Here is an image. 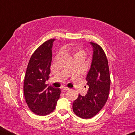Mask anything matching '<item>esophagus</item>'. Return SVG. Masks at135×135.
I'll return each instance as SVG.
<instances>
[{
  "label": "esophagus",
  "instance_id": "1",
  "mask_svg": "<svg viewBox=\"0 0 135 135\" xmlns=\"http://www.w3.org/2000/svg\"><path fill=\"white\" fill-rule=\"evenodd\" d=\"M70 90V88H67V87H64V88H62V91H64V92H65V91H68V90Z\"/></svg>",
  "mask_w": 135,
  "mask_h": 135
}]
</instances>
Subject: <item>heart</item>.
<instances>
[{
  "label": "heart",
  "mask_w": 135,
  "mask_h": 135,
  "mask_svg": "<svg viewBox=\"0 0 135 135\" xmlns=\"http://www.w3.org/2000/svg\"><path fill=\"white\" fill-rule=\"evenodd\" d=\"M74 54H75V55H78V54H85V53L82 50H80L79 47H76L74 50Z\"/></svg>",
  "instance_id": "1"
}]
</instances>
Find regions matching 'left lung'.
Listing matches in <instances>:
<instances>
[{"label":"left lung","mask_w":135,"mask_h":135,"mask_svg":"<svg viewBox=\"0 0 135 135\" xmlns=\"http://www.w3.org/2000/svg\"><path fill=\"white\" fill-rule=\"evenodd\" d=\"M93 49L92 62L86 80L89 86L85 96L79 95L73 103V111L83 119L91 118L102 110L108 98L110 76L108 62L103 49L90 42Z\"/></svg>","instance_id":"left-lung-1"}]
</instances>
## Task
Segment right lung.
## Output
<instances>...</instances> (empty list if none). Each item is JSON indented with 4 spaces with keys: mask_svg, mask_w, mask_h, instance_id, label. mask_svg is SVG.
<instances>
[{
    "mask_svg": "<svg viewBox=\"0 0 135 135\" xmlns=\"http://www.w3.org/2000/svg\"><path fill=\"white\" fill-rule=\"evenodd\" d=\"M50 39L42 44L30 57L23 83L25 101L30 110L36 115L45 116L55 110L61 90L47 86L52 57L53 42Z\"/></svg>",
    "mask_w": 135,
    "mask_h": 135,
    "instance_id": "add662e5",
    "label": "right lung"
}]
</instances>
